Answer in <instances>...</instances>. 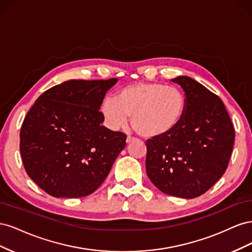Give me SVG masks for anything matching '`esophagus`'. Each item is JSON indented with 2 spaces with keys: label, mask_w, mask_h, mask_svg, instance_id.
<instances>
[{
  "label": "esophagus",
  "mask_w": 252,
  "mask_h": 252,
  "mask_svg": "<svg viewBox=\"0 0 252 252\" xmlns=\"http://www.w3.org/2000/svg\"><path fill=\"white\" fill-rule=\"evenodd\" d=\"M134 140H135V138H133V136L128 135L127 139H126V143H131V142H133Z\"/></svg>",
  "instance_id": "esophagus-1"
}]
</instances>
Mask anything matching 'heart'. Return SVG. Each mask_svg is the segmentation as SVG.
<instances>
[{"instance_id":"b5f03b06","label":"heart","mask_w":252,"mask_h":252,"mask_svg":"<svg viewBox=\"0 0 252 252\" xmlns=\"http://www.w3.org/2000/svg\"><path fill=\"white\" fill-rule=\"evenodd\" d=\"M187 108L183 90L159 83H134L120 89L116 100L105 97L100 111L105 125L119 130L131 117L134 130L144 138L171 133L184 119Z\"/></svg>"}]
</instances>
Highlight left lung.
I'll return each instance as SVG.
<instances>
[{"label":"left lung","mask_w":252,"mask_h":252,"mask_svg":"<svg viewBox=\"0 0 252 252\" xmlns=\"http://www.w3.org/2000/svg\"><path fill=\"white\" fill-rule=\"evenodd\" d=\"M171 81L184 90L186 112L171 133L146 142V172L162 192L193 199L224 174L233 148L234 128L217 94L185 75Z\"/></svg>","instance_id":"left-lung-1"}]
</instances>
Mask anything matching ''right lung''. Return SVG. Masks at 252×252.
Instances as JSON below:
<instances>
[{
  "label": "right lung",
  "instance_id": "right-lung-1",
  "mask_svg": "<svg viewBox=\"0 0 252 252\" xmlns=\"http://www.w3.org/2000/svg\"><path fill=\"white\" fill-rule=\"evenodd\" d=\"M118 79L69 80L37 97L22 124L20 150L29 178L55 197L91 194L126 146L102 126L100 106Z\"/></svg>",
  "mask_w": 252,
  "mask_h": 252
}]
</instances>
